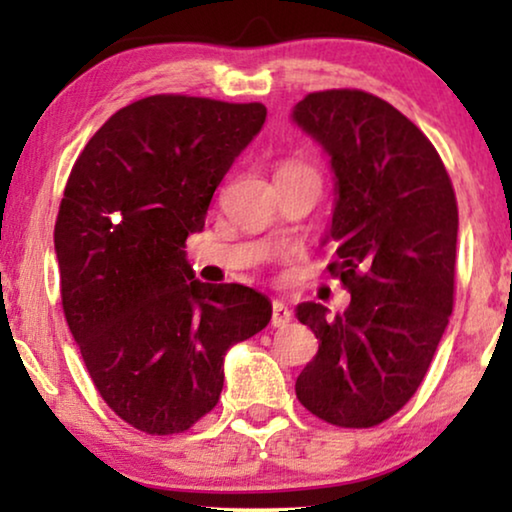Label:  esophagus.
Instances as JSON below:
<instances>
[{"label": "esophagus", "instance_id": "obj_1", "mask_svg": "<svg viewBox=\"0 0 512 512\" xmlns=\"http://www.w3.org/2000/svg\"><path fill=\"white\" fill-rule=\"evenodd\" d=\"M289 321H291V310L282 303V300H275V303H272V326L284 328L289 326Z\"/></svg>", "mask_w": 512, "mask_h": 512}]
</instances>
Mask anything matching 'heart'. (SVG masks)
I'll list each match as a JSON object with an SVG mask.
<instances>
[{"mask_svg":"<svg viewBox=\"0 0 512 512\" xmlns=\"http://www.w3.org/2000/svg\"><path fill=\"white\" fill-rule=\"evenodd\" d=\"M298 170H310V172H314L310 165H305V163H296V160H291V163H286V165L279 167V172H298Z\"/></svg>","mask_w":512,"mask_h":512,"instance_id":"heart-1","label":"heart"}]
</instances>
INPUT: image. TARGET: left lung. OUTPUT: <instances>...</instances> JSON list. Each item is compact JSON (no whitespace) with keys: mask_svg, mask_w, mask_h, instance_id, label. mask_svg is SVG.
<instances>
[{"mask_svg":"<svg viewBox=\"0 0 512 512\" xmlns=\"http://www.w3.org/2000/svg\"><path fill=\"white\" fill-rule=\"evenodd\" d=\"M293 121L331 156L338 179L328 272L352 293L342 314L300 303L319 352L296 380L312 415L370 429L415 396L454 305L459 212L429 137L382 97L338 88L305 95Z\"/></svg>","mask_w":512,"mask_h":512,"instance_id":"1","label":"left lung"}]
</instances>
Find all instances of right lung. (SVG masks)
Wrapping results in <instances>:
<instances>
[{
	"instance_id": "add662e5",
	"label": "right lung",
	"mask_w": 512,
	"mask_h": 512,
	"mask_svg": "<svg viewBox=\"0 0 512 512\" xmlns=\"http://www.w3.org/2000/svg\"><path fill=\"white\" fill-rule=\"evenodd\" d=\"M265 114L261 102L144 97L69 172L55 221L62 310L95 389L137 431L191 429L219 403L228 349L272 317L249 286L198 282L184 251Z\"/></svg>"
}]
</instances>
